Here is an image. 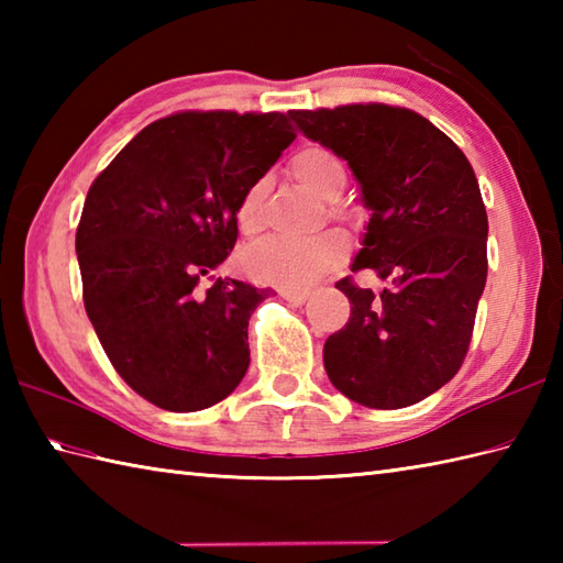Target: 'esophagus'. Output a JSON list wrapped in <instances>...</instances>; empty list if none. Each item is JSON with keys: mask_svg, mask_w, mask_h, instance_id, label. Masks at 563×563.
<instances>
[{"mask_svg": "<svg viewBox=\"0 0 563 563\" xmlns=\"http://www.w3.org/2000/svg\"><path fill=\"white\" fill-rule=\"evenodd\" d=\"M280 292V297L283 300H288L290 305H305L307 302V297H309V290H290V288H283V290H278Z\"/></svg>", "mask_w": 563, "mask_h": 563, "instance_id": "obj_1", "label": "esophagus"}]
</instances>
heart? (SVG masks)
Returning a JSON list of instances; mask_svg holds the SVG:
<instances>
[{"instance_id": "obj_1", "label": "heart", "mask_w": 563, "mask_h": 563, "mask_svg": "<svg viewBox=\"0 0 563 563\" xmlns=\"http://www.w3.org/2000/svg\"><path fill=\"white\" fill-rule=\"evenodd\" d=\"M292 176L309 194L321 200H336L345 186V166L327 147H305L290 159ZM263 196L266 186H251L236 208V227L246 236H254L263 227ZM349 244L336 232L317 234L309 239H266L242 254V268L261 283L278 288L300 290L317 283L321 275L339 268Z\"/></svg>"}]
</instances>
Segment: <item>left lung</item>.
<instances>
[{
    "label": "left lung",
    "instance_id": "1",
    "mask_svg": "<svg viewBox=\"0 0 563 563\" xmlns=\"http://www.w3.org/2000/svg\"><path fill=\"white\" fill-rule=\"evenodd\" d=\"M302 133L349 162L367 222L353 271L373 268L379 297L343 278L351 319L324 343V367L345 397L404 409L457 375L486 285L488 220L464 152L401 106L351 103L290 111Z\"/></svg>",
    "mask_w": 563,
    "mask_h": 563
}]
</instances>
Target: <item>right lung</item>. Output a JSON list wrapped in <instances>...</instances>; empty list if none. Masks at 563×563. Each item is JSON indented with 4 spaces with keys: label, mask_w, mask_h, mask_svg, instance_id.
Returning <instances> with one entry per match:
<instances>
[{
    "label": "right lung",
    "mask_w": 563,
    "mask_h": 563,
    "mask_svg": "<svg viewBox=\"0 0 563 563\" xmlns=\"http://www.w3.org/2000/svg\"><path fill=\"white\" fill-rule=\"evenodd\" d=\"M292 140L283 113L181 111L140 130L89 188L75 242L84 309L115 373L159 409H208L246 375L249 319L271 288L202 278Z\"/></svg>",
    "instance_id": "1"
}]
</instances>
